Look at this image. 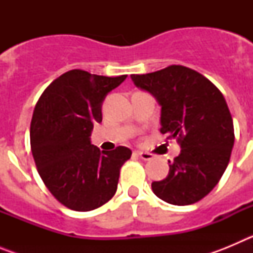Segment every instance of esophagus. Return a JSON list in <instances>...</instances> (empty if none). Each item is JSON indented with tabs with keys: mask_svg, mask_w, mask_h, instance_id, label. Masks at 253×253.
I'll list each match as a JSON object with an SVG mask.
<instances>
[{
	"mask_svg": "<svg viewBox=\"0 0 253 253\" xmlns=\"http://www.w3.org/2000/svg\"><path fill=\"white\" fill-rule=\"evenodd\" d=\"M138 157L143 161H151L153 158V154L148 153V152H138Z\"/></svg>",
	"mask_w": 253,
	"mask_h": 253,
	"instance_id": "1",
	"label": "esophagus"
}]
</instances>
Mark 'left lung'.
<instances>
[{
  "label": "left lung",
  "instance_id": "8db88e82",
  "mask_svg": "<svg viewBox=\"0 0 253 253\" xmlns=\"http://www.w3.org/2000/svg\"><path fill=\"white\" fill-rule=\"evenodd\" d=\"M138 88L161 106L162 134L177 140L181 152L169 162L166 178L152 182L163 202L190 205L218 184L231 158L234 129L224 96L199 72L169 66L147 75H131Z\"/></svg>",
  "mask_w": 253,
  "mask_h": 253
}]
</instances>
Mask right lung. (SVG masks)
I'll use <instances>...</instances> for the list:
<instances>
[{
    "mask_svg": "<svg viewBox=\"0 0 253 253\" xmlns=\"http://www.w3.org/2000/svg\"><path fill=\"white\" fill-rule=\"evenodd\" d=\"M72 69L40 96L30 125V144L40 177L58 202L77 211L100 208L115 195L126 147L100 152L91 143L93 124L110 91L125 81Z\"/></svg>",
    "mask_w": 253,
    "mask_h": 253,
    "instance_id": "1",
    "label": "right lung"
}]
</instances>
